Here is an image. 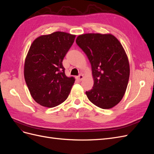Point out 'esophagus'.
<instances>
[{
    "instance_id": "obj_1",
    "label": "esophagus",
    "mask_w": 154,
    "mask_h": 154,
    "mask_svg": "<svg viewBox=\"0 0 154 154\" xmlns=\"http://www.w3.org/2000/svg\"><path fill=\"white\" fill-rule=\"evenodd\" d=\"M76 79L79 81H82L83 79V74H80V75L76 76Z\"/></svg>"
}]
</instances>
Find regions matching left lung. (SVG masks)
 <instances>
[{"instance_id":"obj_1","label":"left lung","mask_w":154,"mask_h":154,"mask_svg":"<svg viewBox=\"0 0 154 154\" xmlns=\"http://www.w3.org/2000/svg\"><path fill=\"white\" fill-rule=\"evenodd\" d=\"M77 45L91 64L94 85L85 93L93 104L109 109L122 100L130 76L129 62L122 45L110 34L78 36Z\"/></svg>"}]
</instances>
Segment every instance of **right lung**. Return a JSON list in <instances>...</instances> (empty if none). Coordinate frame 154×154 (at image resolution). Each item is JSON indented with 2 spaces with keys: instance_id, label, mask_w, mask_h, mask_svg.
<instances>
[{
  "instance_id": "1",
  "label": "right lung",
  "mask_w": 154,
  "mask_h": 154,
  "mask_svg": "<svg viewBox=\"0 0 154 154\" xmlns=\"http://www.w3.org/2000/svg\"><path fill=\"white\" fill-rule=\"evenodd\" d=\"M75 37L57 31L32 43L25 60L24 78L32 98L40 105L51 108L67 98L75 80L66 76L62 62Z\"/></svg>"
}]
</instances>
